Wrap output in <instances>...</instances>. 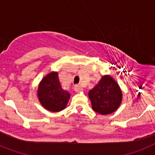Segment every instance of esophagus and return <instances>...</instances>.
I'll return each instance as SVG.
<instances>
[{
  "instance_id": "esophagus-1",
  "label": "esophagus",
  "mask_w": 155,
  "mask_h": 155,
  "mask_svg": "<svg viewBox=\"0 0 155 155\" xmlns=\"http://www.w3.org/2000/svg\"><path fill=\"white\" fill-rule=\"evenodd\" d=\"M74 90H75L76 92H79V91H83V88H82L81 86L75 85V87H74Z\"/></svg>"
}]
</instances>
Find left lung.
<instances>
[{
    "mask_svg": "<svg viewBox=\"0 0 155 155\" xmlns=\"http://www.w3.org/2000/svg\"><path fill=\"white\" fill-rule=\"evenodd\" d=\"M94 111L102 115L114 113L120 105L122 93L118 84L110 75L102 76L99 83L89 91Z\"/></svg>",
    "mask_w": 155,
    "mask_h": 155,
    "instance_id": "1",
    "label": "left lung"
}]
</instances>
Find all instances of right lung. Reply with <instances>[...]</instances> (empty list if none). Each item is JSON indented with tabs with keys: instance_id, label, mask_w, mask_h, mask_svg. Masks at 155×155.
Masks as SVG:
<instances>
[{
	"instance_id": "add662e5",
	"label": "right lung",
	"mask_w": 155,
	"mask_h": 155,
	"mask_svg": "<svg viewBox=\"0 0 155 155\" xmlns=\"http://www.w3.org/2000/svg\"><path fill=\"white\" fill-rule=\"evenodd\" d=\"M38 97L45 109L58 112L67 106L69 93L61 87L58 72H51L42 79L38 89Z\"/></svg>"
}]
</instances>
